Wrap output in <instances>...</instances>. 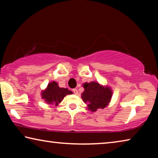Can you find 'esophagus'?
<instances>
[{"instance_id":"1","label":"esophagus","mask_w":158,"mask_h":158,"mask_svg":"<svg viewBox=\"0 0 158 158\" xmlns=\"http://www.w3.org/2000/svg\"><path fill=\"white\" fill-rule=\"evenodd\" d=\"M73 93H74L75 95H78V90H77V89H73Z\"/></svg>"}]
</instances>
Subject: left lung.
<instances>
[{"instance_id":"left-lung-1","label":"left lung","mask_w":158,"mask_h":158,"mask_svg":"<svg viewBox=\"0 0 158 158\" xmlns=\"http://www.w3.org/2000/svg\"><path fill=\"white\" fill-rule=\"evenodd\" d=\"M84 91L81 98L87 104L88 109L95 112L99 109H104L110 102L112 97V90L107 85H102L98 82L91 81L83 84Z\"/></svg>"}]
</instances>
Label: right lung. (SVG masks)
I'll return each instance as SVG.
<instances>
[{
    "label": "right lung",
    "instance_id": "right-lung-1",
    "mask_svg": "<svg viewBox=\"0 0 158 158\" xmlns=\"http://www.w3.org/2000/svg\"><path fill=\"white\" fill-rule=\"evenodd\" d=\"M71 90L65 88H60L56 81L49 83L44 90H42L41 97L49 105L58 106L67 95L73 94Z\"/></svg>",
    "mask_w": 158,
    "mask_h": 158
}]
</instances>
